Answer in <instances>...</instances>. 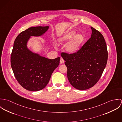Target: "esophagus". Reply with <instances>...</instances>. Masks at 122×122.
<instances>
[{
  "instance_id": "1",
  "label": "esophagus",
  "mask_w": 122,
  "mask_h": 122,
  "mask_svg": "<svg viewBox=\"0 0 122 122\" xmlns=\"http://www.w3.org/2000/svg\"><path fill=\"white\" fill-rule=\"evenodd\" d=\"M64 60L62 59V58H61V60H60V63H61V64H62V63H63L64 62Z\"/></svg>"
}]
</instances>
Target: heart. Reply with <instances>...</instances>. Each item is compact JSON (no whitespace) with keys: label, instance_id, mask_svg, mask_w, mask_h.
<instances>
[{"label":"heart","instance_id":"heart-1","mask_svg":"<svg viewBox=\"0 0 122 122\" xmlns=\"http://www.w3.org/2000/svg\"><path fill=\"white\" fill-rule=\"evenodd\" d=\"M76 31L72 30L68 31L58 39L60 44L67 43L65 50L70 54H74L78 51L86 40V36L83 33H76Z\"/></svg>","mask_w":122,"mask_h":122}]
</instances>
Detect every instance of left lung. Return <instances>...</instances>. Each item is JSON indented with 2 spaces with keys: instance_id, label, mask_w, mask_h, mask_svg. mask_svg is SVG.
Listing matches in <instances>:
<instances>
[{
  "instance_id": "left-lung-1",
  "label": "left lung",
  "mask_w": 122,
  "mask_h": 122,
  "mask_svg": "<svg viewBox=\"0 0 122 122\" xmlns=\"http://www.w3.org/2000/svg\"><path fill=\"white\" fill-rule=\"evenodd\" d=\"M91 37L77 52H62L67 67L70 84L76 89L85 90L93 86L101 78L108 57L107 45L100 32L91 27Z\"/></svg>"
}]
</instances>
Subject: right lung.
<instances>
[{"mask_svg": "<svg viewBox=\"0 0 122 122\" xmlns=\"http://www.w3.org/2000/svg\"><path fill=\"white\" fill-rule=\"evenodd\" d=\"M48 29L49 26L30 27L20 33L14 42L11 55V67L18 83L28 91L44 89L60 63V57L49 59L32 52L27 47L31 36L44 35Z\"/></svg>", "mask_w": 122, "mask_h": 122, "instance_id": "obj_1", "label": "right lung"}]
</instances>
